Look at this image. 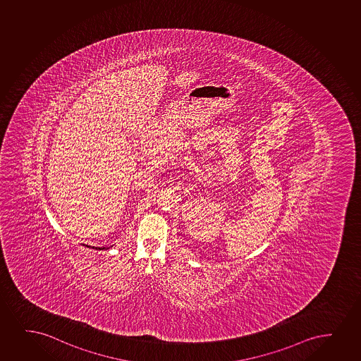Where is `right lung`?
I'll use <instances>...</instances> for the list:
<instances>
[{
    "mask_svg": "<svg viewBox=\"0 0 361 361\" xmlns=\"http://www.w3.org/2000/svg\"><path fill=\"white\" fill-rule=\"evenodd\" d=\"M102 249H105V247H96V250H102ZM107 249H109V247H107Z\"/></svg>",
    "mask_w": 361,
    "mask_h": 361,
    "instance_id": "1",
    "label": "right lung"
}]
</instances>
